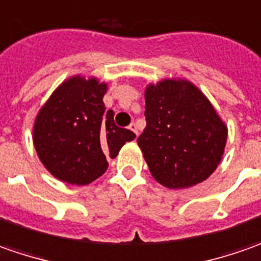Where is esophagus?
Masks as SVG:
<instances>
[{"instance_id":"esophagus-1","label":"esophagus","mask_w":261,"mask_h":261,"mask_svg":"<svg viewBox=\"0 0 261 261\" xmlns=\"http://www.w3.org/2000/svg\"><path fill=\"white\" fill-rule=\"evenodd\" d=\"M128 128H130V130L133 131V133H134L136 136H139V130H137V125H136L134 122H131L130 125H128Z\"/></svg>"}]
</instances>
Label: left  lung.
Wrapping results in <instances>:
<instances>
[{"instance_id": "left-lung-1", "label": "left lung", "mask_w": 261, "mask_h": 261, "mask_svg": "<svg viewBox=\"0 0 261 261\" xmlns=\"http://www.w3.org/2000/svg\"><path fill=\"white\" fill-rule=\"evenodd\" d=\"M146 128L137 143L151 176L169 189L201 184L220 165L227 125L210 99L186 79L150 84Z\"/></svg>"}]
</instances>
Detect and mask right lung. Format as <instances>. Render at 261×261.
Wrapping results in <instances>:
<instances>
[{
    "mask_svg": "<svg viewBox=\"0 0 261 261\" xmlns=\"http://www.w3.org/2000/svg\"><path fill=\"white\" fill-rule=\"evenodd\" d=\"M107 84L96 77L72 76L62 82L40 108L33 127V143L44 167L59 180L88 185L102 176L107 158L136 134L114 122L105 111Z\"/></svg>",
    "mask_w": 261,
    "mask_h": 261,
    "instance_id": "obj_1",
    "label": "right lung"
}]
</instances>
